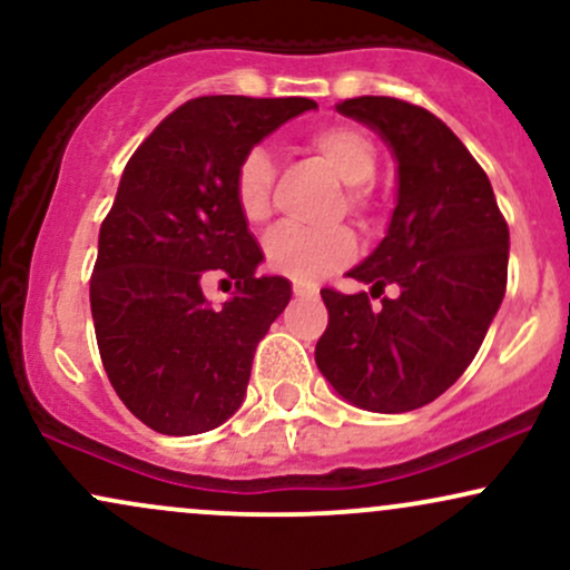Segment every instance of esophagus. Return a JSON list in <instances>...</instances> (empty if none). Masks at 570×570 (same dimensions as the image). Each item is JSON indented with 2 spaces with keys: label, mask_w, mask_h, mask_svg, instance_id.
Here are the masks:
<instances>
[{
  "label": "esophagus",
  "mask_w": 570,
  "mask_h": 570,
  "mask_svg": "<svg viewBox=\"0 0 570 570\" xmlns=\"http://www.w3.org/2000/svg\"><path fill=\"white\" fill-rule=\"evenodd\" d=\"M292 292L297 294V297H316L318 286H313V284H299V281H294Z\"/></svg>",
  "instance_id": "1"
}]
</instances>
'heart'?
Masks as SVG:
<instances>
[{
    "label": "heart",
    "instance_id": "obj_1",
    "mask_svg": "<svg viewBox=\"0 0 570 570\" xmlns=\"http://www.w3.org/2000/svg\"><path fill=\"white\" fill-rule=\"evenodd\" d=\"M313 153L332 168L340 181L348 185L345 206L353 214H364L370 208L367 181L375 176L377 153L375 144L364 130L353 126H324L313 130ZM276 181V166L263 147H252L238 160L233 179L235 206L248 225H259L271 217V195ZM356 254V238L348 227H330V230H307L297 225H281L265 238V265L278 276H286L299 284H311L326 273L337 271Z\"/></svg>",
    "mask_w": 570,
    "mask_h": 570
}]
</instances>
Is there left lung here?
<instances>
[{"mask_svg":"<svg viewBox=\"0 0 570 570\" xmlns=\"http://www.w3.org/2000/svg\"><path fill=\"white\" fill-rule=\"evenodd\" d=\"M337 112L364 122L396 160V208L375 252L348 271L367 292L322 289L330 324L316 364L345 402L407 412L434 402L480 351L507 292L509 227L480 163L436 115L389 96Z\"/></svg>","mask_w":570,"mask_h":570,"instance_id":"1","label":"left lung"}]
</instances>
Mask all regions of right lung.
I'll return each mask as SVG.
<instances>
[{
	"instance_id": "obj_1",
	"label": "right lung",
	"mask_w": 570,
	"mask_h": 570,
	"mask_svg": "<svg viewBox=\"0 0 570 570\" xmlns=\"http://www.w3.org/2000/svg\"><path fill=\"white\" fill-rule=\"evenodd\" d=\"M311 98L200 96L181 104L128 160L98 233L90 276L98 353L122 404L168 436L222 426L246 396L257 343L292 299L257 276L263 248L235 206L238 160ZM217 269L234 297L212 308Z\"/></svg>"
}]
</instances>
